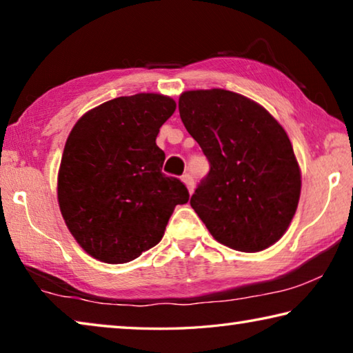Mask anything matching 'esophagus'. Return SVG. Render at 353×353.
<instances>
[{"label":"esophagus","instance_id":"34e87169","mask_svg":"<svg viewBox=\"0 0 353 353\" xmlns=\"http://www.w3.org/2000/svg\"><path fill=\"white\" fill-rule=\"evenodd\" d=\"M182 181L185 182V185H187V188H188L190 193H193V190H194V179H193V176H191L190 172H185V174L182 176Z\"/></svg>","mask_w":353,"mask_h":353}]
</instances>
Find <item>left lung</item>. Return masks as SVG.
<instances>
[{"mask_svg":"<svg viewBox=\"0 0 353 353\" xmlns=\"http://www.w3.org/2000/svg\"><path fill=\"white\" fill-rule=\"evenodd\" d=\"M179 113L210 163L190 204L214 240L241 252L280 240L301 196L283 128L254 101L221 88L182 93Z\"/></svg>","mask_w":353,"mask_h":353,"instance_id":"obj_1","label":"left lung"}]
</instances>
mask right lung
I'll return each instance as SVG.
<instances>
[{
    "mask_svg": "<svg viewBox=\"0 0 353 353\" xmlns=\"http://www.w3.org/2000/svg\"><path fill=\"white\" fill-rule=\"evenodd\" d=\"M176 103L155 93L121 97L94 107L65 143L57 198L71 235L94 259L128 263L154 248L177 204L190 193L162 172L155 145Z\"/></svg>",
    "mask_w": 353,
    "mask_h": 353,
    "instance_id": "add662e5",
    "label": "right lung"
}]
</instances>
